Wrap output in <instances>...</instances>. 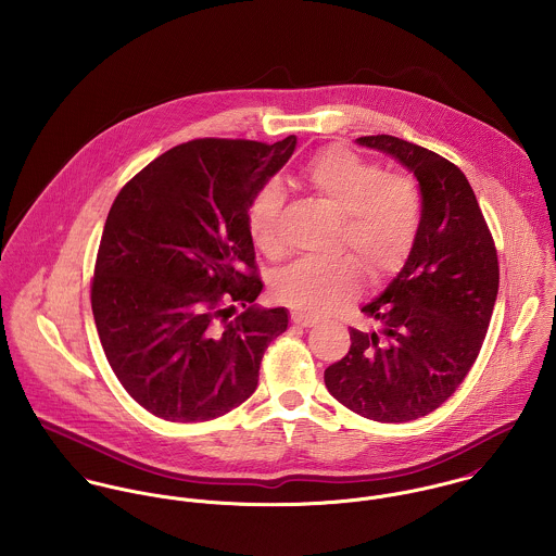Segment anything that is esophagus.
Returning <instances> with one entry per match:
<instances>
[{
  "label": "esophagus",
  "instance_id": "1",
  "mask_svg": "<svg viewBox=\"0 0 556 556\" xmlns=\"http://www.w3.org/2000/svg\"><path fill=\"white\" fill-rule=\"evenodd\" d=\"M291 320H293V325H298V327H313V325L317 323V318L308 317V315H302V313H293V315H291Z\"/></svg>",
  "mask_w": 556,
  "mask_h": 556
}]
</instances>
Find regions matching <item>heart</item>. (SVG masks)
I'll use <instances>...</instances> for the list:
<instances>
[{
	"label": "heart",
	"mask_w": 556,
	"mask_h": 556,
	"mask_svg": "<svg viewBox=\"0 0 556 556\" xmlns=\"http://www.w3.org/2000/svg\"><path fill=\"white\" fill-rule=\"evenodd\" d=\"M306 179L342 214V245L364 263L372 280H383L404 265L421 223V192L408 175H386L383 166L333 146L306 166ZM285 188L265 181L248 207V231L267 254L278 252V220ZM353 256L331 261L302 258L276 278V295L304 315L344 308L362 287V267Z\"/></svg>",
	"instance_id": "b5f03b06"
}]
</instances>
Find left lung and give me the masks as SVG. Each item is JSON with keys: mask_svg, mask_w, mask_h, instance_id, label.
Listing matches in <instances>:
<instances>
[{"mask_svg": "<svg viewBox=\"0 0 556 556\" xmlns=\"http://www.w3.org/2000/svg\"><path fill=\"white\" fill-rule=\"evenodd\" d=\"M355 143L413 173L421 223L396 278L362 306L379 327H351V349L325 370V388L362 417L400 424L439 408L476 364L498 293V261L456 164L390 135Z\"/></svg>", "mask_w": 556, "mask_h": 556, "instance_id": "8db88e82", "label": "left lung"}]
</instances>
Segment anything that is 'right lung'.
<instances>
[{"instance_id":"1","label":"right lung","mask_w":556,"mask_h":556,"mask_svg":"<svg viewBox=\"0 0 556 556\" xmlns=\"http://www.w3.org/2000/svg\"><path fill=\"white\" fill-rule=\"evenodd\" d=\"M274 146L199 139L150 162L104 223L91 311L104 355L143 408L168 421H207L254 394L265 349L289 327L261 308L248 207L293 156ZM244 311L229 321L230 311Z\"/></svg>"}]
</instances>
